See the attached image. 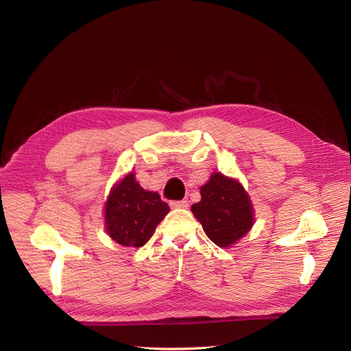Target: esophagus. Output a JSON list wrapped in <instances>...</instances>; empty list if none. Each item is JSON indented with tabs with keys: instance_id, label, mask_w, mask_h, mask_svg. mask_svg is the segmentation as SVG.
<instances>
[{
	"instance_id": "1",
	"label": "esophagus",
	"mask_w": 351,
	"mask_h": 351,
	"mask_svg": "<svg viewBox=\"0 0 351 351\" xmlns=\"http://www.w3.org/2000/svg\"><path fill=\"white\" fill-rule=\"evenodd\" d=\"M169 205H171V208H174V209H187L189 202L187 200H173Z\"/></svg>"
}]
</instances>
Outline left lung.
<instances>
[{
    "mask_svg": "<svg viewBox=\"0 0 351 351\" xmlns=\"http://www.w3.org/2000/svg\"><path fill=\"white\" fill-rule=\"evenodd\" d=\"M200 202L190 209L205 234L218 247H231L253 227L252 200L239 180L214 173L208 183L200 187Z\"/></svg>",
    "mask_w": 351,
    "mask_h": 351,
    "instance_id": "8db88e82",
    "label": "left lung"
}]
</instances>
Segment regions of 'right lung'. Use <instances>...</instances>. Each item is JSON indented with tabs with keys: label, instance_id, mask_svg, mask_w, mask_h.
Returning <instances> with one entry per match:
<instances>
[{
	"label": "right lung",
	"instance_id": "right-lung-1",
	"mask_svg": "<svg viewBox=\"0 0 351 351\" xmlns=\"http://www.w3.org/2000/svg\"><path fill=\"white\" fill-rule=\"evenodd\" d=\"M168 212L159 195L145 190L129 173L112 186L105 202V231L121 246L142 247Z\"/></svg>",
	"mask_w": 351,
	"mask_h": 351
}]
</instances>
